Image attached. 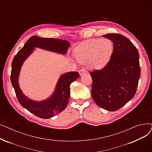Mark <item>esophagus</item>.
Returning <instances> with one entry per match:
<instances>
[{
	"label": "esophagus",
	"instance_id": "34e87169",
	"mask_svg": "<svg viewBox=\"0 0 152 152\" xmlns=\"http://www.w3.org/2000/svg\"><path fill=\"white\" fill-rule=\"evenodd\" d=\"M79 73H80V76H82V75H83L86 73H87V71L84 68H83V69H81L79 71Z\"/></svg>",
	"mask_w": 152,
	"mask_h": 152
}]
</instances>
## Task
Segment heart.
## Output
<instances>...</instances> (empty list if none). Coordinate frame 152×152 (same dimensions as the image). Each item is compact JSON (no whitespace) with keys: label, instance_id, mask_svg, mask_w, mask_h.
I'll list each match as a JSON object with an SVG mask.
<instances>
[{"label":"heart","instance_id":"obj_1","mask_svg":"<svg viewBox=\"0 0 152 152\" xmlns=\"http://www.w3.org/2000/svg\"><path fill=\"white\" fill-rule=\"evenodd\" d=\"M114 52V44L109 39H92L85 42L75 50L76 60L82 64L88 63L94 69H101L106 66Z\"/></svg>","mask_w":152,"mask_h":152}]
</instances>
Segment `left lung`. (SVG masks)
<instances>
[{"instance_id":"1","label":"left lung","mask_w":152,"mask_h":152,"mask_svg":"<svg viewBox=\"0 0 152 152\" xmlns=\"http://www.w3.org/2000/svg\"><path fill=\"white\" fill-rule=\"evenodd\" d=\"M114 43L109 63L90 75L91 94L96 104L109 111L119 109L134 97L140 76L139 54L129 39L120 34L103 35Z\"/></svg>"}]
</instances>
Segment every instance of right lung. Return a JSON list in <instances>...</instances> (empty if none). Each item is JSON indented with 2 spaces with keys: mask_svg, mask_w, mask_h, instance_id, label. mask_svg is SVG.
Returning a JSON list of instances; mask_svg holds the SVG:
<instances>
[{
  "mask_svg": "<svg viewBox=\"0 0 152 152\" xmlns=\"http://www.w3.org/2000/svg\"><path fill=\"white\" fill-rule=\"evenodd\" d=\"M69 47L70 43L63 39L33 36L28 39L13 60L10 78L18 101L23 107L39 118H51L66 107L70 95V85L80 77V75L75 71L61 75L52 94L46 99L38 101L25 95L20 88L19 75L22 65L36 48L64 55L67 53Z\"/></svg>",
  "mask_w": 152,
  "mask_h": 152,
  "instance_id": "1",
  "label": "right lung"
}]
</instances>
